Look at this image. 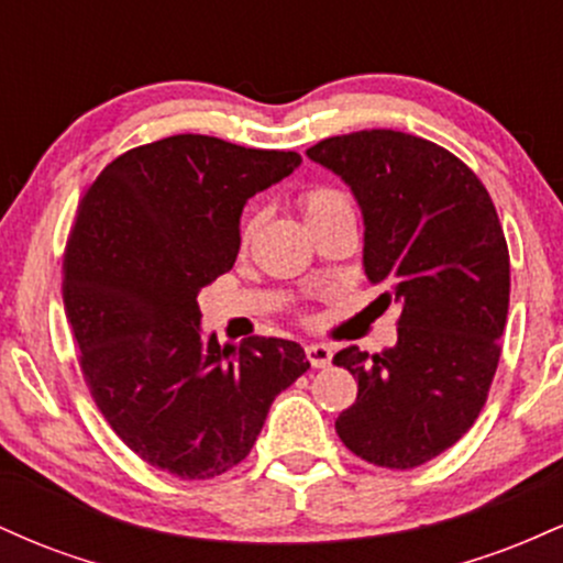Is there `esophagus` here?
Returning <instances> with one entry per match:
<instances>
[{
	"mask_svg": "<svg viewBox=\"0 0 563 563\" xmlns=\"http://www.w3.org/2000/svg\"><path fill=\"white\" fill-rule=\"evenodd\" d=\"M307 360L314 367H328L333 360V349L328 344H309L307 346Z\"/></svg>",
	"mask_w": 563,
	"mask_h": 563,
	"instance_id": "1",
	"label": "esophagus"
}]
</instances>
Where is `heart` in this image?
<instances>
[{
    "label": "heart",
    "instance_id": "1",
    "mask_svg": "<svg viewBox=\"0 0 563 563\" xmlns=\"http://www.w3.org/2000/svg\"><path fill=\"white\" fill-rule=\"evenodd\" d=\"M301 211H303V222L314 224V222H325V219H335V217H354V206L341 190H333V187H312L301 196ZM256 224L260 219L251 217L245 222L243 230V241H249L254 235Z\"/></svg>",
    "mask_w": 563,
    "mask_h": 563
}]
</instances>
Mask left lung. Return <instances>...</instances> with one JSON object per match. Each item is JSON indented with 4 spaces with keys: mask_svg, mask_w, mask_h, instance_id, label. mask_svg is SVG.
<instances>
[{
    "mask_svg": "<svg viewBox=\"0 0 563 563\" xmlns=\"http://www.w3.org/2000/svg\"><path fill=\"white\" fill-rule=\"evenodd\" d=\"M307 156L352 190L367 280L399 303L397 344L333 357L357 378L335 434L373 466L416 468L466 434L487 399L508 314L506 235L476 174L423 137L365 129Z\"/></svg>",
    "mask_w": 563,
    "mask_h": 563,
    "instance_id": "left-lung-1",
    "label": "left lung"
}]
</instances>
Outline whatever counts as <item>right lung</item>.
Masks as SVG:
<instances>
[{
  "label": "right lung",
  "mask_w": 563,
  "mask_h": 563,
  "mask_svg": "<svg viewBox=\"0 0 563 563\" xmlns=\"http://www.w3.org/2000/svg\"><path fill=\"white\" fill-rule=\"evenodd\" d=\"M299 153L177 134L108 164L79 206L63 301L97 407L142 461L214 479L254 448L309 360L296 341L238 349L200 328L198 294L235 264L251 196Z\"/></svg>",
  "instance_id": "right-lung-1"
}]
</instances>
